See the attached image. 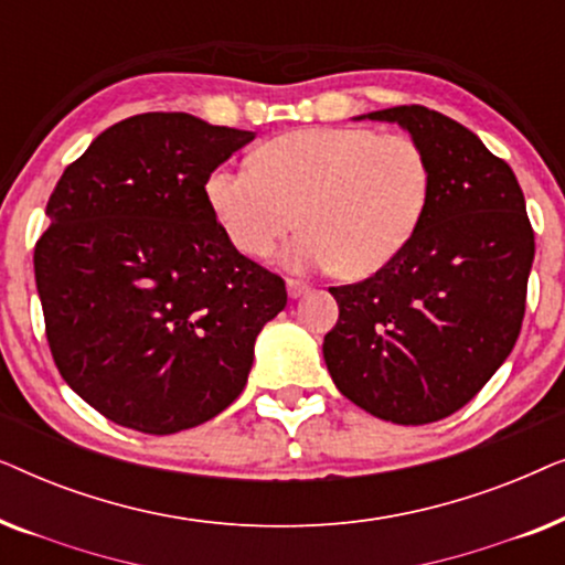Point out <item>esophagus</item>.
I'll return each mask as SVG.
<instances>
[{
  "label": "esophagus",
  "mask_w": 565,
  "mask_h": 565,
  "mask_svg": "<svg viewBox=\"0 0 565 565\" xmlns=\"http://www.w3.org/2000/svg\"><path fill=\"white\" fill-rule=\"evenodd\" d=\"M308 290H311V288H308V285H306L303 280H288V296H290V298L306 296Z\"/></svg>",
  "instance_id": "34e87169"
}]
</instances>
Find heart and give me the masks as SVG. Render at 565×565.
<instances>
[{"instance_id": "b5f03b06", "label": "heart", "mask_w": 565, "mask_h": 565, "mask_svg": "<svg viewBox=\"0 0 565 565\" xmlns=\"http://www.w3.org/2000/svg\"><path fill=\"white\" fill-rule=\"evenodd\" d=\"M431 195V164L406 134L365 126H316L275 136L254 169L215 167L205 198L244 257L265 259L292 228V269L375 275L419 231Z\"/></svg>"}]
</instances>
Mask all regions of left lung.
<instances>
[{
  "instance_id": "1",
  "label": "left lung",
  "mask_w": 565,
  "mask_h": 565,
  "mask_svg": "<svg viewBox=\"0 0 565 565\" xmlns=\"http://www.w3.org/2000/svg\"><path fill=\"white\" fill-rule=\"evenodd\" d=\"M427 151L431 195L416 236L367 280L329 288L331 381L377 419L429 424L468 404L520 337L535 259L512 167L473 130L422 105L367 113Z\"/></svg>"
}]
</instances>
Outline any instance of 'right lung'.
Segmentation results:
<instances>
[{
	"label": "right lung",
	"instance_id": "1",
	"mask_svg": "<svg viewBox=\"0 0 565 565\" xmlns=\"http://www.w3.org/2000/svg\"><path fill=\"white\" fill-rule=\"evenodd\" d=\"M254 138L188 113L103 130L51 192L35 285L58 373L120 427L174 435L234 404L285 280L238 254L205 177Z\"/></svg>",
	"mask_w": 565,
	"mask_h": 565
}]
</instances>
